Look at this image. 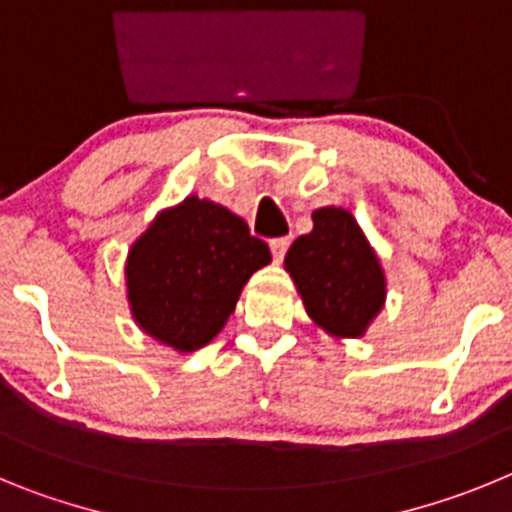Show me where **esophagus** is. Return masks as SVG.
I'll return each mask as SVG.
<instances>
[{"instance_id":"obj_1","label":"esophagus","mask_w":512,"mask_h":512,"mask_svg":"<svg viewBox=\"0 0 512 512\" xmlns=\"http://www.w3.org/2000/svg\"><path fill=\"white\" fill-rule=\"evenodd\" d=\"M288 245H290L288 237H280V239H273V242H270V252H273L275 262H283L285 252H288Z\"/></svg>"}]
</instances>
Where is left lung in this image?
Here are the masks:
<instances>
[{
	"label": "left lung",
	"mask_w": 512,
	"mask_h": 512,
	"mask_svg": "<svg viewBox=\"0 0 512 512\" xmlns=\"http://www.w3.org/2000/svg\"><path fill=\"white\" fill-rule=\"evenodd\" d=\"M311 219V232L290 245L285 270L313 324L336 339H359L388 296L380 257L342 206L316 209Z\"/></svg>",
	"instance_id": "obj_1"
}]
</instances>
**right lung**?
<instances>
[{"instance_id": "obj_1", "label": "right lung", "mask_w": 512, "mask_h": 512, "mask_svg": "<svg viewBox=\"0 0 512 512\" xmlns=\"http://www.w3.org/2000/svg\"><path fill=\"white\" fill-rule=\"evenodd\" d=\"M270 260L245 219L222 204L186 196L160 211L127 252L132 319L155 342L196 352L224 329L245 283Z\"/></svg>"}]
</instances>
